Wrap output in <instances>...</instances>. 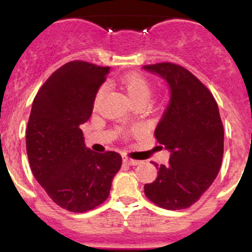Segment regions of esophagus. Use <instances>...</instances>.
I'll use <instances>...</instances> for the list:
<instances>
[{
	"label": "esophagus",
	"instance_id": "34e87169",
	"mask_svg": "<svg viewBox=\"0 0 252 252\" xmlns=\"http://www.w3.org/2000/svg\"><path fill=\"white\" fill-rule=\"evenodd\" d=\"M123 161H124V163L129 164V166H137V164L141 163V161L132 160V158H124Z\"/></svg>",
	"mask_w": 252,
	"mask_h": 252
}]
</instances>
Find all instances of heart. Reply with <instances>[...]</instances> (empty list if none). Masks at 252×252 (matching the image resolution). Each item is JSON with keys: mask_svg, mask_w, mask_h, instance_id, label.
I'll list each match as a JSON object with an SVG mask.
<instances>
[{"mask_svg": "<svg viewBox=\"0 0 252 252\" xmlns=\"http://www.w3.org/2000/svg\"><path fill=\"white\" fill-rule=\"evenodd\" d=\"M121 85L124 91H126V96L130 98V100L136 99H143L148 100V98L152 94V86L148 80L143 76L138 73H129L126 74L121 78ZM106 86L102 85L98 89L96 94V103L102 98V96L105 94Z\"/></svg>", "mask_w": 252, "mask_h": 252, "instance_id": "heart-1", "label": "heart"}]
</instances>
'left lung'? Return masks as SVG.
<instances>
[{"label":"left lung","instance_id":"8db88e82","mask_svg":"<svg viewBox=\"0 0 252 252\" xmlns=\"http://www.w3.org/2000/svg\"><path fill=\"white\" fill-rule=\"evenodd\" d=\"M169 86L170 99L155 129L158 142L170 152L167 164L154 163L158 178L144 185L150 201L166 210L192 206L220 169L224 128L210 90L189 70L172 63L143 66Z\"/></svg>","mask_w":252,"mask_h":252}]
</instances>
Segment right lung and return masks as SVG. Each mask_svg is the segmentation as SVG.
Masks as SVG:
<instances>
[{"label": "right lung", "mask_w": 252, "mask_h": 252, "mask_svg": "<svg viewBox=\"0 0 252 252\" xmlns=\"http://www.w3.org/2000/svg\"><path fill=\"white\" fill-rule=\"evenodd\" d=\"M110 67L74 60L58 68L37 91L26 130L34 178L58 206L82 213L108 199L122 166L116 152L86 148L80 126L89 120Z\"/></svg>", "instance_id": "obj_1"}]
</instances>
